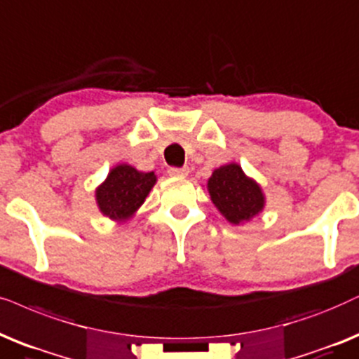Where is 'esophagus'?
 <instances>
[{
	"label": "esophagus",
	"instance_id": "34e87169",
	"mask_svg": "<svg viewBox=\"0 0 359 359\" xmlns=\"http://www.w3.org/2000/svg\"><path fill=\"white\" fill-rule=\"evenodd\" d=\"M188 168H170L168 170V173L171 175V176H186L188 175Z\"/></svg>",
	"mask_w": 359,
	"mask_h": 359
}]
</instances>
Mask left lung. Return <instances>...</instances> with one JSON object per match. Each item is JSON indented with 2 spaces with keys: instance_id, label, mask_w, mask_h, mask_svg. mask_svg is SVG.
Segmentation results:
<instances>
[{
  "instance_id": "obj_1",
  "label": "left lung",
  "mask_w": 359,
  "mask_h": 359,
  "mask_svg": "<svg viewBox=\"0 0 359 359\" xmlns=\"http://www.w3.org/2000/svg\"><path fill=\"white\" fill-rule=\"evenodd\" d=\"M212 203L232 224L249 221L264 208L259 184L242 173L239 165H226L214 171L208 181Z\"/></svg>"
}]
</instances>
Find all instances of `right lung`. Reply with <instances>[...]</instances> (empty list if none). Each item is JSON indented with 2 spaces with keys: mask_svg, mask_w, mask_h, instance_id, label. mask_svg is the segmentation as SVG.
Segmentation results:
<instances>
[{
  "mask_svg": "<svg viewBox=\"0 0 359 359\" xmlns=\"http://www.w3.org/2000/svg\"><path fill=\"white\" fill-rule=\"evenodd\" d=\"M155 181L156 176L153 171L142 173L128 165L117 166L97 189L100 211L110 219H127L142 206Z\"/></svg>",
  "mask_w": 359,
  "mask_h": 359,
  "instance_id": "obj_1",
  "label": "right lung"
}]
</instances>
